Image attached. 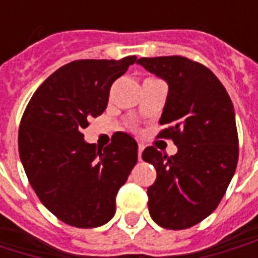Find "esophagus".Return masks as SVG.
Segmentation results:
<instances>
[{
    "label": "esophagus",
    "instance_id": "34e87169",
    "mask_svg": "<svg viewBox=\"0 0 258 258\" xmlns=\"http://www.w3.org/2000/svg\"><path fill=\"white\" fill-rule=\"evenodd\" d=\"M142 151H144V145L138 146V159L142 160Z\"/></svg>",
    "mask_w": 258,
    "mask_h": 258
}]
</instances>
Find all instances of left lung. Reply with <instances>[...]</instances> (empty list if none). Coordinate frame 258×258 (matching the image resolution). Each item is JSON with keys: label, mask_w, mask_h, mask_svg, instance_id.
Here are the masks:
<instances>
[{"label": "left lung", "mask_w": 258, "mask_h": 258, "mask_svg": "<svg viewBox=\"0 0 258 258\" xmlns=\"http://www.w3.org/2000/svg\"><path fill=\"white\" fill-rule=\"evenodd\" d=\"M141 66L166 80L168 95L157 138L178 148L167 156L155 146L142 159L156 168L148 188L153 221L167 229H186L216 210L232 179L239 157L238 130L231 98L216 74L184 56L138 59Z\"/></svg>", "instance_id": "1"}]
</instances>
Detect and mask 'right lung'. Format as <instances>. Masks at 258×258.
<instances>
[{"label": "right lung", "instance_id": "add662e5", "mask_svg": "<svg viewBox=\"0 0 258 258\" xmlns=\"http://www.w3.org/2000/svg\"><path fill=\"white\" fill-rule=\"evenodd\" d=\"M137 56L81 59L53 72L31 96L19 127V155L38 199L68 225L95 228L116 213V195L138 160L131 135L116 133L103 151L84 141L91 117Z\"/></svg>", "mask_w": 258, "mask_h": 258}]
</instances>
